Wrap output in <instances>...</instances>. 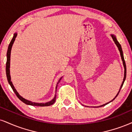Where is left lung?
I'll list each match as a JSON object with an SVG mask.
<instances>
[{"mask_svg": "<svg viewBox=\"0 0 132 132\" xmlns=\"http://www.w3.org/2000/svg\"><path fill=\"white\" fill-rule=\"evenodd\" d=\"M111 37H112V38H113V41L114 42L115 44H116V45L117 47H118V48L119 51V52H120V54H121V59H122V61L123 65V67H124V76H123V81H122V84H121V87H120L119 90V92H118V94H116V95L115 96L114 98L112 100L110 101V102H108V103H105V104H103V105H102L98 106H94V107H101V106H103L107 105V104H108L109 103H110V102H113V101L114 100L115 98H116L117 96L118 95V94H119V92H120V90H121L122 87V86H123V82H124V81H125V80H126V72H127V71H126V62H125V61H124V57H123V51H122V47H121V45H120V43H119L118 40H117L116 37L115 36V35H114V34H111Z\"/></svg>", "mask_w": 132, "mask_h": 132, "instance_id": "obj_1", "label": "left lung"}]
</instances>
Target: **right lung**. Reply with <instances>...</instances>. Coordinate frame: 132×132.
Returning <instances> with one entry per match:
<instances>
[{
    "label": "right lung",
    "instance_id": "1",
    "mask_svg": "<svg viewBox=\"0 0 132 132\" xmlns=\"http://www.w3.org/2000/svg\"><path fill=\"white\" fill-rule=\"evenodd\" d=\"M17 35H18V34L16 33H16L14 34L12 40H11L10 43V44H9V48H8V50H7V53H6V78H7L8 82H9V84L10 85L11 88H12L13 90V92H14V93H15L16 96L18 97V98L21 101H22L23 103L26 104V105H31V106H50V105H53V104L55 102V101H56V94H55L54 98L52 99L51 101H50V102H46V103H35V102H31V101L28 100H27V99L23 98L22 96H21L20 95H19V94L17 92L16 89L14 88V87L13 84V83H12V82L11 81L10 71V67L11 51V48H12V46H13V45L14 42V40H15L16 37V36H17ZM62 78H60L59 80L58 81L57 83V86L56 87V92L57 87V84H59V82H60V81H61Z\"/></svg>",
    "mask_w": 132,
    "mask_h": 132
}]
</instances>
